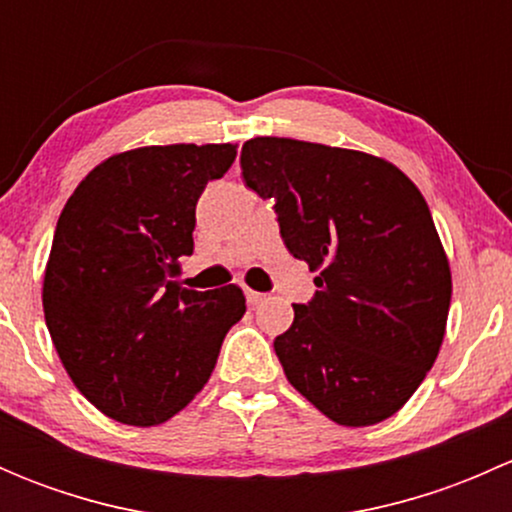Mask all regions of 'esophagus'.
Returning a JSON list of instances; mask_svg holds the SVG:
<instances>
[{
    "label": "esophagus",
    "instance_id": "34e87169",
    "mask_svg": "<svg viewBox=\"0 0 512 512\" xmlns=\"http://www.w3.org/2000/svg\"><path fill=\"white\" fill-rule=\"evenodd\" d=\"M245 297H247V304H252V307H255V304H262V302H265L267 294L255 292V289H245Z\"/></svg>",
    "mask_w": 512,
    "mask_h": 512
}]
</instances>
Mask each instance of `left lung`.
<instances>
[{
  "label": "left lung",
  "mask_w": 512,
  "mask_h": 512,
  "mask_svg": "<svg viewBox=\"0 0 512 512\" xmlns=\"http://www.w3.org/2000/svg\"><path fill=\"white\" fill-rule=\"evenodd\" d=\"M242 178L275 198L289 255L317 272L275 339L289 384L339 426L394 416L441 352L451 265L414 180L352 148L257 136Z\"/></svg>",
  "instance_id": "obj_1"
}]
</instances>
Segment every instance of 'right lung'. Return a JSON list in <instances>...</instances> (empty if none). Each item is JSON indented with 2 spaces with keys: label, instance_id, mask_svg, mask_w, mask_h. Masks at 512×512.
Masks as SVG:
<instances>
[{
  "label": "right lung",
  "instance_id": "obj_1",
  "mask_svg": "<svg viewBox=\"0 0 512 512\" xmlns=\"http://www.w3.org/2000/svg\"><path fill=\"white\" fill-rule=\"evenodd\" d=\"M235 143L116 153L71 193L56 223L41 304L76 389L126 426H158L203 391L227 329L245 314L237 285L180 287L195 205L223 178Z\"/></svg>",
  "mask_w": 512,
  "mask_h": 512
}]
</instances>
